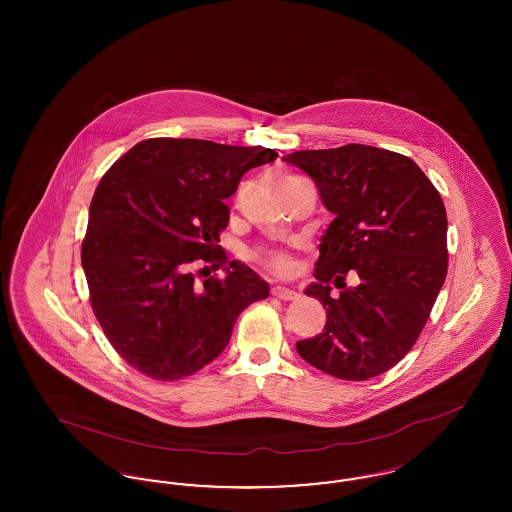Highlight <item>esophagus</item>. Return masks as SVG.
Wrapping results in <instances>:
<instances>
[{
    "label": "esophagus",
    "mask_w": 512,
    "mask_h": 512,
    "mask_svg": "<svg viewBox=\"0 0 512 512\" xmlns=\"http://www.w3.org/2000/svg\"><path fill=\"white\" fill-rule=\"evenodd\" d=\"M272 295L278 297V299H284V301H293V299L299 297V293L292 290V288H286V286H274Z\"/></svg>",
    "instance_id": "34e87169"
}]
</instances>
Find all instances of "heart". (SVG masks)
Returning a JSON list of instances; mask_svg holds the SVG:
<instances>
[{
    "label": "heart",
    "mask_w": 512,
    "mask_h": 512,
    "mask_svg": "<svg viewBox=\"0 0 512 512\" xmlns=\"http://www.w3.org/2000/svg\"><path fill=\"white\" fill-rule=\"evenodd\" d=\"M255 259L278 274H288L293 268L292 255H288L286 251H257Z\"/></svg>",
    "instance_id": "heart-1"
}]
</instances>
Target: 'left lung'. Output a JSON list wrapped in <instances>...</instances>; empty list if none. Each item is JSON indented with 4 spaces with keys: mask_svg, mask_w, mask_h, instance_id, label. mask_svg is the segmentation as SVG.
<instances>
[{
    "mask_svg": "<svg viewBox=\"0 0 512 512\" xmlns=\"http://www.w3.org/2000/svg\"><path fill=\"white\" fill-rule=\"evenodd\" d=\"M307 172L334 215L320 238L305 293L326 309V326L297 353L343 380H368L397 365L418 340L447 274V215L413 159L347 144L282 157ZM360 284L349 289L344 274ZM332 287L341 295L332 298Z\"/></svg>",
    "mask_w": 512,
    "mask_h": 512,
    "instance_id": "obj_1",
    "label": "left lung"
}]
</instances>
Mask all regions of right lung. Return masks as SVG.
<instances>
[{
	"instance_id": "right-lung-1",
	"label": "right lung",
	"mask_w": 512,
	"mask_h": 512,
	"mask_svg": "<svg viewBox=\"0 0 512 512\" xmlns=\"http://www.w3.org/2000/svg\"><path fill=\"white\" fill-rule=\"evenodd\" d=\"M278 157L267 147L151 138L105 172L90 205L82 267L96 318L115 351L155 380H178L224 351L240 313L268 297L242 261H226L219 232L245 172ZM224 279L194 282L197 262ZM215 267V265H213Z\"/></svg>"
}]
</instances>
